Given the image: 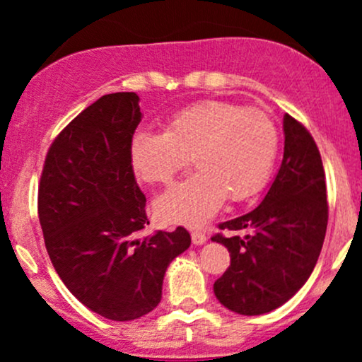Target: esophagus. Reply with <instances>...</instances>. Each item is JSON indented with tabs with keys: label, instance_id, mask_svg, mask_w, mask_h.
I'll use <instances>...</instances> for the list:
<instances>
[{
	"label": "esophagus",
	"instance_id": "esophagus-1",
	"mask_svg": "<svg viewBox=\"0 0 362 362\" xmlns=\"http://www.w3.org/2000/svg\"><path fill=\"white\" fill-rule=\"evenodd\" d=\"M190 236H192V243L194 245H202V243H206V240H207L206 235L202 233L201 230H194L192 235H190Z\"/></svg>",
	"mask_w": 362,
	"mask_h": 362
}]
</instances>
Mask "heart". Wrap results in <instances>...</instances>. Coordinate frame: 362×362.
Listing matches in <instances>:
<instances>
[{"mask_svg": "<svg viewBox=\"0 0 362 362\" xmlns=\"http://www.w3.org/2000/svg\"><path fill=\"white\" fill-rule=\"evenodd\" d=\"M279 148L274 120L257 107L202 100L178 110L163 134L138 132L129 144L134 175L146 184H170L192 156L197 173L156 199L161 221L199 226L223 206L262 189Z\"/></svg>", "mask_w": 362, "mask_h": 362, "instance_id": "b5f03b06", "label": "heart"}]
</instances>
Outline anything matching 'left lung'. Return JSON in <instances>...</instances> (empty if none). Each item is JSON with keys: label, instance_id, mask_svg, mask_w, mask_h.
Segmentation results:
<instances>
[{"label": "left lung", "instance_id": "1", "mask_svg": "<svg viewBox=\"0 0 362 362\" xmlns=\"http://www.w3.org/2000/svg\"><path fill=\"white\" fill-rule=\"evenodd\" d=\"M282 127L284 156L269 192L250 213L219 224L230 236L211 238L231 257L230 267L214 282L216 298L248 317L291 300L313 272L325 240L327 185L317 143L289 114Z\"/></svg>", "mask_w": 362, "mask_h": 362}]
</instances>
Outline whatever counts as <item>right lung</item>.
Returning a JSON list of instances; mask_svg holds the SVG:
<instances>
[{"instance_id": "add662e5", "label": "right lung", "mask_w": 362, "mask_h": 362, "mask_svg": "<svg viewBox=\"0 0 362 362\" xmlns=\"http://www.w3.org/2000/svg\"><path fill=\"white\" fill-rule=\"evenodd\" d=\"M139 122L134 91L86 107L49 148L37 201L57 276L86 308L114 322L155 310L170 262L190 247L182 226L141 236L146 197L129 161Z\"/></svg>"}]
</instances>
